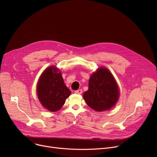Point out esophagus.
<instances>
[{
	"label": "esophagus",
	"instance_id": "1",
	"mask_svg": "<svg viewBox=\"0 0 157 157\" xmlns=\"http://www.w3.org/2000/svg\"><path fill=\"white\" fill-rule=\"evenodd\" d=\"M74 92H75V94H81L82 92H83V91H82L81 89H79V90H76V91Z\"/></svg>",
	"mask_w": 157,
	"mask_h": 157
}]
</instances>
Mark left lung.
Returning a JSON list of instances; mask_svg holds the SVG:
<instances>
[{"instance_id":"left-lung-1","label":"left lung","mask_w":157,"mask_h":157,"mask_svg":"<svg viewBox=\"0 0 157 157\" xmlns=\"http://www.w3.org/2000/svg\"><path fill=\"white\" fill-rule=\"evenodd\" d=\"M119 97L117 84L109 70L99 68L90 76L88 90L83 94L87 105L97 111L111 109Z\"/></svg>"}]
</instances>
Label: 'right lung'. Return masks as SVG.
Segmentation results:
<instances>
[{"instance_id":"add662e5","label":"right lung","mask_w":157,"mask_h":157,"mask_svg":"<svg viewBox=\"0 0 157 157\" xmlns=\"http://www.w3.org/2000/svg\"><path fill=\"white\" fill-rule=\"evenodd\" d=\"M57 72L55 67L46 69L39 78L37 86L41 104L52 112L59 110L71 94L64 83L61 72Z\"/></svg>"}]
</instances>
